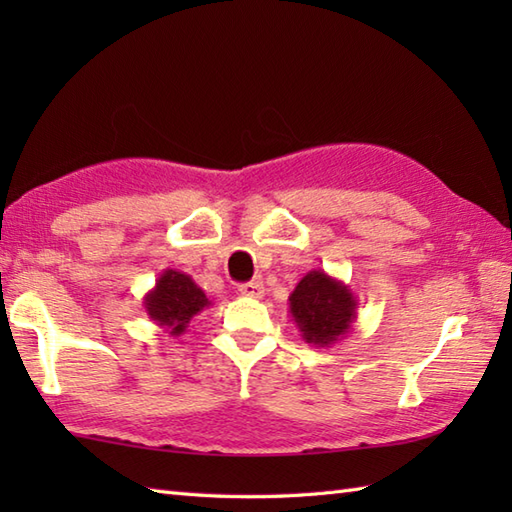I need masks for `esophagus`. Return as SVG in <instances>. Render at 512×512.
Masks as SVG:
<instances>
[{"label":"esophagus","instance_id":"obj_1","mask_svg":"<svg viewBox=\"0 0 512 512\" xmlns=\"http://www.w3.org/2000/svg\"><path fill=\"white\" fill-rule=\"evenodd\" d=\"M239 292H242V295H246V297H253V299H262L264 297V292H266V288H264V281L262 279H253V281H246V284H242L239 286Z\"/></svg>","mask_w":512,"mask_h":512}]
</instances>
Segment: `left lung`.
<instances>
[{
	"label": "left lung",
	"mask_w": 512,
	"mask_h": 512,
	"mask_svg": "<svg viewBox=\"0 0 512 512\" xmlns=\"http://www.w3.org/2000/svg\"><path fill=\"white\" fill-rule=\"evenodd\" d=\"M290 317L301 339L314 347H330L345 339L356 321L358 301L350 286L325 270H310L288 297Z\"/></svg>",
	"instance_id": "8db88e82"
}]
</instances>
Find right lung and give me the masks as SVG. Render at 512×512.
Instances as JSON below:
<instances>
[{"mask_svg": "<svg viewBox=\"0 0 512 512\" xmlns=\"http://www.w3.org/2000/svg\"><path fill=\"white\" fill-rule=\"evenodd\" d=\"M143 306L151 321L169 334L180 336L195 314L209 308L211 301L191 275L167 268L156 279V286L145 295Z\"/></svg>", "mask_w": 512, "mask_h": 512, "instance_id": "add662e5", "label": "right lung"}]
</instances>
